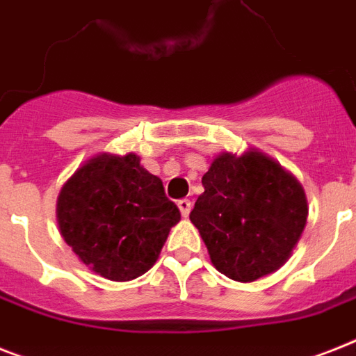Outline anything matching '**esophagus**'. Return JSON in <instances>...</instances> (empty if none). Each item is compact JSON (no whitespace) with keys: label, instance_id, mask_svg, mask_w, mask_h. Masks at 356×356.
<instances>
[{"label":"esophagus","instance_id":"34e87169","mask_svg":"<svg viewBox=\"0 0 356 356\" xmlns=\"http://www.w3.org/2000/svg\"><path fill=\"white\" fill-rule=\"evenodd\" d=\"M179 210H181V213H183V218H188L190 216V210H192V203L188 201V199H181L177 203Z\"/></svg>","mask_w":356,"mask_h":356}]
</instances>
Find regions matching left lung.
<instances>
[{"label":"left lung","mask_w":356,"mask_h":356,"mask_svg":"<svg viewBox=\"0 0 356 356\" xmlns=\"http://www.w3.org/2000/svg\"><path fill=\"white\" fill-rule=\"evenodd\" d=\"M203 186L190 221L219 273L248 283L287 263L309 213L293 173L256 148L223 152L203 175Z\"/></svg>","instance_id":"8db88e82"}]
</instances>
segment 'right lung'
<instances>
[{
  "label": "right lung",
  "instance_id": "right-lung-1",
  "mask_svg": "<svg viewBox=\"0 0 356 356\" xmlns=\"http://www.w3.org/2000/svg\"><path fill=\"white\" fill-rule=\"evenodd\" d=\"M56 221L89 270L129 282L155 265L181 212L138 155L98 153L63 183Z\"/></svg>",
  "mask_w": 356,
  "mask_h": 356
}]
</instances>
